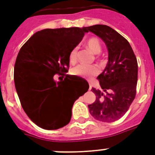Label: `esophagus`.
Listing matches in <instances>:
<instances>
[{
    "instance_id": "esophagus-1",
    "label": "esophagus",
    "mask_w": 155,
    "mask_h": 155,
    "mask_svg": "<svg viewBox=\"0 0 155 155\" xmlns=\"http://www.w3.org/2000/svg\"><path fill=\"white\" fill-rule=\"evenodd\" d=\"M91 89H92V86H91V85H90V89H89V90H91Z\"/></svg>"
}]
</instances>
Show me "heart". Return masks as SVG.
<instances>
[{
    "mask_svg": "<svg viewBox=\"0 0 155 155\" xmlns=\"http://www.w3.org/2000/svg\"><path fill=\"white\" fill-rule=\"evenodd\" d=\"M85 46L95 54H98L101 51V45L99 40L96 38H91L88 39L85 42ZM69 61L71 64H74L78 61V47H74L70 51L69 54ZM73 75L75 76L90 78L92 77L97 75L99 69L96 65H78L73 68L71 70Z\"/></svg>",
    "mask_w": 155,
    "mask_h": 155,
    "instance_id": "1",
    "label": "heart"
}]
</instances>
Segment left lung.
Returning a JSON list of instances; mask_svg holds the SVG:
<instances>
[{"mask_svg": "<svg viewBox=\"0 0 155 155\" xmlns=\"http://www.w3.org/2000/svg\"><path fill=\"white\" fill-rule=\"evenodd\" d=\"M106 43L108 62L98 77L101 90L93 88L96 95L94 103L88 106L95 119L105 122L117 121L128 110L136 96L138 61L128 41L110 27L95 25L86 27Z\"/></svg>", "mask_w": 155, "mask_h": 155, "instance_id": "1", "label": "left lung"}]
</instances>
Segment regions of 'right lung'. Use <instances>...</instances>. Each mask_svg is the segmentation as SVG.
<instances>
[{"mask_svg":"<svg viewBox=\"0 0 155 155\" xmlns=\"http://www.w3.org/2000/svg\"><path fill=\"white\" fill-rule=\"evenodd\" d=\"M87 32L86 27L45 28L34 33L20 49L14 66L15 87L25 114L41 128L66 126L74 101L90 87L85 79L66 74L70 51ZM58 75L65 76L64 80L55 82Z\"/></svg>","mask_w":155,"mask_h":155,"instance_id":"obj_1","label":"right lung"}]
</instances>
